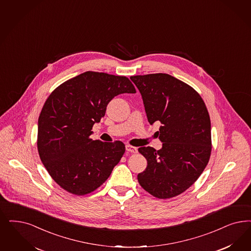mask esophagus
I'll return each mask as SVG.
<instances>
[{"label":"esophagus","instance_id":"obj_1","mask_svg":"<svg viewBox=\"0 0 251 251\" xmlns=\"http://www.w3.org/2000/svg\"><path fill=\"white\" fill-rule=\"evenodd\" d=\"M126 150H127L128 152H130V153H133V154H135V153L138 152L137 147H132V146H130V145H127V146H126Z\"/></svg>","mask_w":251,"mask_h":251}]
</instances>
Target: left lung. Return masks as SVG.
Instances as JSON below:
<instances>
[{"instance_id":"1","label":"left lung","mask_w":251,"mask_h":251,"mask_svg":"<svg viewBox=\"0 0 251 251\" xmlns=\"http://www.w3.org/2000/svg\"><path fill=\"white\" fill-rule=\"evenodd\" d=\"M150 124L161 123L162 148L140 147L147 158L140 185L153 197L172 199L198 180L211 154V127L207 106L190 85L165 73L131 76Z\"/></svg>"}]
</instances>
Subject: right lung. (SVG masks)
I'll use <instances>...</instances> for the list:
<instances>
[{
	"mask_svg": "<svg viewBox=\"0 0 251 251\" xmlns=\"http://www.w3.org/2000/svg\"><path fill=\"white\" fill-rule=\"evenodd\" d=\"M135 94L129 78L86 71L56 87L38 120L37 147L52 180L76 196L96 190L125 153L121 141L92 140V129L121 94Z\"/></svg>",
	"mask_w": 251,
	"mask_h": 251,
	"instance_id": "right-lung-1",
	"label": "right lung"
}]
</instances>
